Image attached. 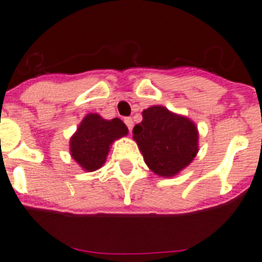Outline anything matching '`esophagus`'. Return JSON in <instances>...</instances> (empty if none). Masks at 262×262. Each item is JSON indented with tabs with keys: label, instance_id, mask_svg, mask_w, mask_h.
Wrapping results in <instances>:
<instances>
[{
	"label": "esophagus",
	"instance_id": "esophagus-1",
	"mask_svg": "<svg viewBox=\"0 0 262 262\" xmlns=\"http://www.w3.org/2000/svg\"><path fill=\"white\" fill-rule=\"evenodd\" d=\"M124 123H126L127 128H128L129 131H133V127H134V122H133V119L129 118V117H127V118H124Z\"/></svg>",
	"mask_w": 262,
	"mask_h": 262
}]
</instances>
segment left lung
Listing matches in <instances>:
<instances>
[{
    "instance_id": "left-lung-1",
    "label": "left lung",
    "mask_w": 262,
    "mask_h": 262,
    "mask_svg": "<svg viewBox=\"0 0 262 262\" xmlns=\"http://www.w3.org/2000/svg\"><path fill=\"white\" fill-rule=\"evenodd\" d=\"M144 161L161 177H172L191 164L198 153V128L164 106L143 112V121L133 129Z\"/></svg>"
}]
</instances>
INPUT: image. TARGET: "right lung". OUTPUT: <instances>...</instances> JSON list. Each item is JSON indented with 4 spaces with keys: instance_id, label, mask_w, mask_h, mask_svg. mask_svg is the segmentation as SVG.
Segmentation results:
<instances>
[{
    "instance_id": "right-lung-1",
    "label": "right lung",
    "mask_w": 262,
    "mask_h": 262,
    "mask_svg": "<svg viewBox=\"0 0 262 262\" xmlns=\"http://www.w3.org/2000/svg\"><path fill=\"white\" fill-rule=\"evenodd\" d=\"M127 133L119 118L105 121L98 114H88L71 138V156L84 170L95 171L104 165L110 144Z\"/></svg>"
}]
</instances>
